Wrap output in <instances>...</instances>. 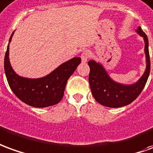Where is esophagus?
Here are the masks:
<instances>
[{
  "instance_id": "obj_1",
  "label": "esophagus",
  "mask_w": 153,
  "mask_h": 153,
  "mask_svg": "<svg viewBox=\"0 0 153 153\" xmlns=\"http://www.w3.org/2000/svg\"><path fill=\"white\" fill-rule=\"evenodd\" d=\"M90 53H89L88 51H84L83 53L81 55V58H82V62H86L87 60H88V58L90 57Z\"/></svg>"
}]
</instances>
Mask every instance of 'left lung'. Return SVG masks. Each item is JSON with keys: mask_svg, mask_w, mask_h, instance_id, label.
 I'll return each mask as SVG.
<instances>
[{"mask_svg": "<svg viewBox=\"0 0 153 153\" xmlns=\"http://www.w3.org/2000/svg\"><path fill=\"white\" fill-rule=\"evenodd\" d=\"M137 33L143 38L146 54V70L143 75L136 83L132 85H123L114 82L102 65L94 60L88 62L90 67L89 83L92 96L100 105L110 108H119L129 105L136 100L144 88L150 73V57L148 50V39L147 34L138 27Z\"/></svg>", "mask_w": 153, "mask_h": 153, "instance_id": "8db88e82", "label": "left lung"}]
</instances>
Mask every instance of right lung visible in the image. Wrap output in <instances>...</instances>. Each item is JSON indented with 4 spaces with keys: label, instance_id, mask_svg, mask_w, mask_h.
Here are the masks:
<instances>
[{
    "label": "right lung",
    "instance_id": "1",
    "mask_svg": "<svg viewBox=\"0 0 153 153\" xmlns=\"http://www.w3.org/2000/svg\"><path fill=\"white\" fill-rule=\"evenodd\" d=\"M13 33L10 38L9 44ZM80 57H73L60 65L44 77L30 79L19 76L14 71L9 60V44L5 55L4 68L11 91L21 101L36 108L52 106L61 101L67 82L81 63Z\"/></svg>",
    "mask_w": 153,
    "mask_h": 153
}]
</instances>
